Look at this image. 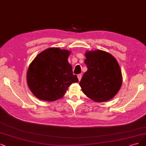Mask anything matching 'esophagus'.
<instances>
[{
  "label": "esophagus",
  "mask_w": 146,
  "mask_h": 146,
  "mask_svg": "<svg viewBox=\"0 0 146 146\" xmlns=\"http://www.w3.org/2000/svg\"><path fill=\"white\" fill-rule=\"evenodd\" d=\"M78 79H79V81H80V80H81V78H82V75L80 74H78Z\"/></svg>",
  "instance_id": "obj_1"
}]
</instances>
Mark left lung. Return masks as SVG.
<instances>
[{"label":"left lung","instance_id":"obj_1","mask_svg":"<svg viewBox=\"0 0 146 146\" xmlns=\"http://www.w3.org/2000/svg\"><path fill=\"white\" fill-rule=\"evenodd\" d=\"M86 72L79 82L83 93L96 102L112 99L122 84L120 67L116 59L105 51H87L85 54Z\"/></svg>","mask_w":146,"mask_h":146}]
</instances>
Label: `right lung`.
<instances>
[{
  "label": "right lung",
  "mask_w": 146,
  "mask_h": 146,
  "mask_svg": "<svg viewBox=\"0 0 146 146\" xmlns=\"http://www.w3.org/2000/svg\"><path fill=\"white\" fill-rule=\"evenodd\" d=\"M71 52L58 47L47 48L34 58L27 72V83L33 94L42 100L62 98L69 86L78 82L68 61Z\"/></svg>",
  "instance_id": "add662e5"
}]
</instances>
